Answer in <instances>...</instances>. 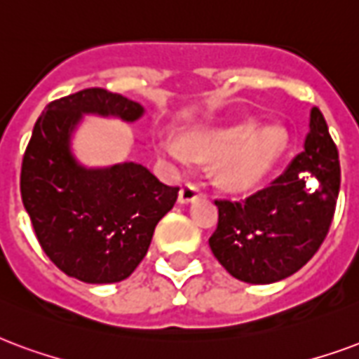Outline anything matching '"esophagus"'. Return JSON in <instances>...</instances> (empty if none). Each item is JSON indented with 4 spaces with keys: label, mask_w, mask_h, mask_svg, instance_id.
Here are the masks:
<instances>
[{
    "label": "esophagus",
    "mask_w": 359,
    "mask_h": 359,
    "mask_svg": "<svg viewBox=\"0 0 359 359\" xmlns=\"http://www.w3.org/2000/svg\"><path fill=\"white\" fill-rule=\"evenodd\" d=\"M198 196H201V188L198 184H194V182H187L184 187L180 188L179 192V201L180 203H190L194 201Z\"/></svg>",
    "instance_id": "1"
}]
</instances>
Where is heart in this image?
<instances>
[{"label": "heart", "instance_id": "heart-1", "mask_svg": "<svg viewBox=\"0 0 359 359\" xmlns=\"http://www.w3.org/2000/svg\"><path fill=\"white\" fill-rule=\"evenodd\" d=\"M289 135L278 123L261 127L257 118H245L213 129H198L187 142L165 139L159 152L175 165H192L194 159L220 161L219 182L236 194L259 188L274 172L287 150Z\"/></svg>", "mask_w": 359, "mask_h": 359}]
</instances>
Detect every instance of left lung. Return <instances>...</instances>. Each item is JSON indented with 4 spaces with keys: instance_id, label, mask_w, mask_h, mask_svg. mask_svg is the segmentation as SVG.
I'll return each mask as SVG.
<instances>
[{
    "instance_id": "left-lung-1",
    "label": "left lung",
    "mask_w": 359,
    "mask_h": 359,
    "mask_svg": "<svg viewBox=\"0 0 359 359\" xmlns=\"http://www.w3.org/2000/svg\"><path fill=\"white\" fill-rule=\"evenodd\" d=\"M341 188L339 152L320 108L310 112L304 150L245 201L217 200L209 247L228 274L274 283L301 270L325 240Z\"/></svg>"
}]
</instances>
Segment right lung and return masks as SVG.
Masks as SVG:
<instances>
[{"mask_svg":"<svg viewBox=\"0 0 359 359\" xmlns=\"http://www.w3.org/2000/svg\"><path fill=\"white\" fill-rule=\"evenodd\" d=\"M85 114L137 121L144 108L100 87L49 102L24 152L20 194L39 245L66 276L116 283L144 259L179 188L133 161L98 169L78 163L72 133Z\"/></svg>","mask_w":359,"mask_h":359,"instance_id":"right-lung-1","label":"right lung"}]
</instances>
